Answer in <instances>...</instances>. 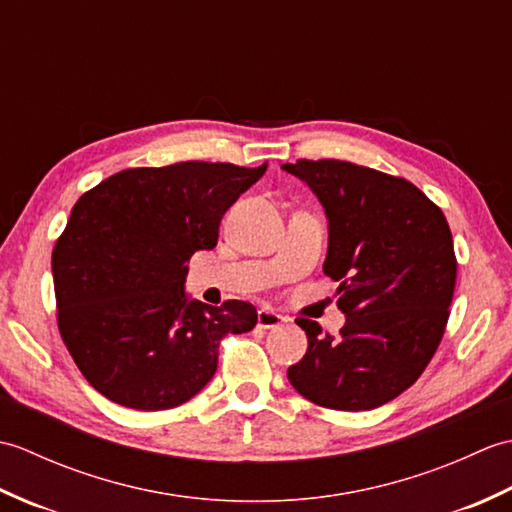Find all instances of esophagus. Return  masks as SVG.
I'll return each mask as SVG.
<instances>
[{"instance_id": "obj_1", "label": "esophagus", "mask_w": 512, "mask_h": 512, "mask_svg": "<svg viewBox=\"0 0 512 512\" xmlns=\"http://www.w3.org/2000/svg\"><path fill=\"white\" fill-rule=\"evenodd\" d=\"M288 319L281 317V314H277L275 310L270 308H262L257 312V325L259 328L264 330H273V328H279V325H284Z\"/></svg>"}]
</instances>
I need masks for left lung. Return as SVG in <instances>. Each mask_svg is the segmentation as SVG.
Here are the masks:
<instances>
[{"label": "left lung", "mask_w": 512, "mask_h": 512, "mask_svg": "<svg viewBox=\"0 0 512 512\" xmlns=\"http://www.w3.org/2000/svg\"><path fill=\"white\" fill-rule=\"evenodd\" d=\"M281 169L323 204V273L347 314L339 336L297 319L308 352L288 380L325 409H376L416 383L442 341L458 277L449 222L416 184L383 171L306 158Z\"/></svg>", "instance_id": "1"}]
</instances>
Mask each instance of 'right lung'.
<instances>
[{"label":"right lung","instance_id":"obj_1","mask_svg":"<svg viewBox=\"0 0 512 512\" xmlns=\"http://www.w3.org/2000/svg\"><path fill=\"white\" fill-rule=\"evenodd\" d=\"M231 162L136 167L85 191L52 250L61 339L85 380L116 405L178 407L209 383L226 334L250 332L246 301L220 308L184 295L195 250L264 176Z\"/></svg>","mask_w":512,"mask_h":512}]
</instances>
